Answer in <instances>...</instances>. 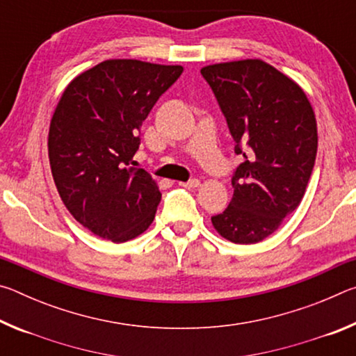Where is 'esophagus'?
Listing matches in <instances>:
<instances>
[{"label":"esophagus","instance_id":"obj_1","mask_svg":"<svg viewBox=\"0 0 356 356\" xmlns=\"http://www.w3.org/2000/svg\"><path fill=\"white\" fill-rule=\"evenodd\" d=\"M180 186H185V188H197L201 185V182L197 179H191L188 182H179Z\"/></svg>","mask_w":356,"mask_h":356}]
</instances>
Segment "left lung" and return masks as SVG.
Returning a JSON list of instances; mask_svg holds the SVG:
<instances>
[{"label":"left lung","instance_id":"obj_1","mask_svg":"<svg viewBox=\"0 0 356 356\" xmlns=\"http://www.w3.org/2000/svg\"><path fill=\"white\" fill-rule=\"evenodd\" d=\"M201 74L243 156L232 200L212 225L232 243L262 242L305 196L317 154L314 110L292 78L262 59L206 65Z\"/></svg>","mask_w":356,"mask_h":356}]
</instances>
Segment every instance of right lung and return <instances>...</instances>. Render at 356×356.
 I'll return each mask as SVG.
<instances>
[{
  "mask_svg": "<svg viewBox=\"0 0 356 356\" xmlns=\"http://www.w3.org/2000/svg\"><path fill=\"white\" fill-rule=\"evenodd\" d=\"M182 65L106 59L72 80L48 131V159L59 196L72 216L114 243L143 234L161 193L134 155L143 120Z\"/></svg>",
  "mask_w": 356,
  "mask_h": 356,
  "instance_id": "obj_1",
  "label": "right lung"
}]
</instances>
